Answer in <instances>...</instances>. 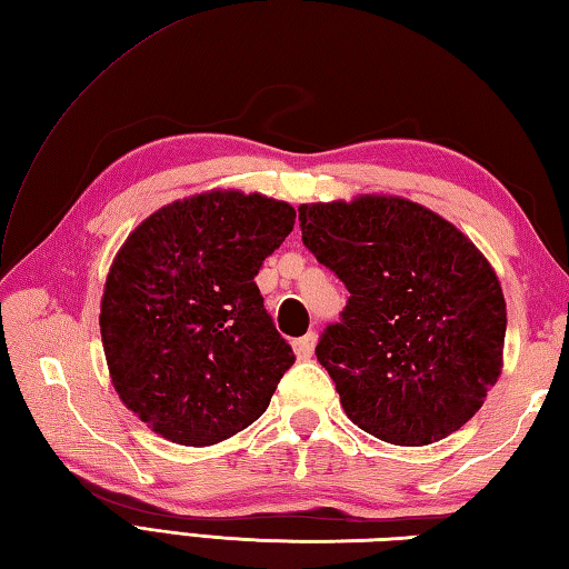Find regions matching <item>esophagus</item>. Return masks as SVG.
<instances>
[{
	"instance_id": "obj_1",
	"label": "esophagus",
	"mask_w": 569,
	"mask_h": 569,
	"mask_svg": "<svg viewBox=\"0 0 569 569\" xmlns=\"http://www.w3.org/2000/svg\"><path fill=\"white\" fill-rule=\"evenodd\" d=\"M315 347H317V335H315V331H309V335L299 337V339L295 341V349H297V357H299V359H309V357H312Z\"/></svg>"
}]
</instances>
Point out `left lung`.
<instances>
[{"mask_svg":"<svg viewBox=\"0 0 569 569\" xmlns=\"http://www.w3.org/2000/svg\"><path fill=\"white\" fill-rule=\"evenodd\" d=\"M299 228L349 289L317 359L351 421L393 446L436 443L468 423L500 377L508 325L483 252L393 196L299 206Z\"/></svg>","mask_w":569,"mask_h":569,"instance_id":"1","label":"left lung"}]
</instances>
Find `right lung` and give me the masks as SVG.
Listing matches in <instances>:
<instances>
[{
    "label": "right lung",
    "mask_w": 569,
    "mask_h": 569,
    "mask_svg": "<svg viewBox=\"0 0 569 569\" xmlns=\"http://www.w3.org/2000/svg\"><path fill=\"white\" fill-rule=\"evenodd\" d=\"M292 228L289 202L212 190L128 234L99 325L116 391L151 431L212 446L267 411L295 353L254 277Z\"/></svg>",
    "instance_id": "add662e5"
}]
</instances>
